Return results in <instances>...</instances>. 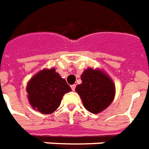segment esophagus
<instances>
[{
  "label": "esophagus",
  "instance_id": "34e87169",
  "mask_svg": "<svg viewBox=\"0 0 149 149\" xmlns=\"http://www.w3.org/2000/svg\"><path fill=\"white\" fill-rule=\"evenodd\" d=\"M70 87H71V90H72V91H75L76 85H72V86H70Z\"/></svg>",
  "mask_w": 149,
  "mask_h": 149
}]
</instances>
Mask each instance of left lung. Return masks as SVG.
<instances>
[{"label": "left lung", "instance_id": "8db88e82", "mask_svg": "<svg viewBox=\"0 0 149 149\" xmlns=\"http://www.w3.org/2000/svg\"><path fill=\"white\" fill-rule=\"evenodd\" d=\"M81 79L82 84L77 86L75 90L88 111L98 113L111 104L114 98L115 86L106 74L88 68Z\"/></svg>", "mask_w": 149, "mask_h": 149}]
</instances>
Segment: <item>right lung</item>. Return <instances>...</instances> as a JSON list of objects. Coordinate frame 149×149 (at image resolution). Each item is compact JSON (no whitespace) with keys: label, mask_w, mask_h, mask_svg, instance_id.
I'll list each match as a JSON object with an SVG mask.
<instances>
[{"label":"right lung","mask_w":149,"mask_h":149,"mask_svg":"<svg viewBox=\"0 0 149 149\" xmlns=\"http://www.w3.org/2000/svg\"><path fill=\"white\" fill-rule=\"evenodd\" d=\"M71 88L55 69L43 70L30 80L27 86L29 102L43 114L52 113L58 108L62 98Z\"/></svg>","instance_id":"add662e5"}]
</instances>
